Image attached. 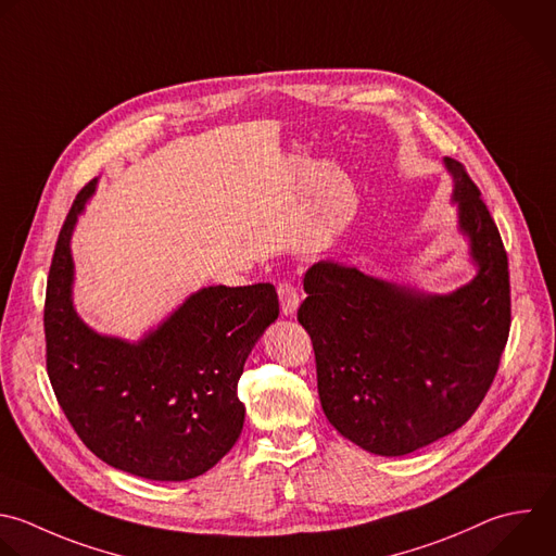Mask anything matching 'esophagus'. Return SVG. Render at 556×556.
<instances>
[{"mask_svg": "<svg viewBox=\"0 0 556 556\" xmlns=\"http://www.w3.org/2000/svg\"><path fill=\"white\" fill-rule=\"evenodd\" d=\"M277 292H279V301H281V314L283 316H292L299 309V303H301L296 288L286 281V283H281L277 288Z\"/></svg>", "mask_w": 556, "mask_h": 556, "instance_id": "obj_1", "label": "esophagus"}]
</instances>
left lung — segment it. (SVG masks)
Segmentation results:
<instances>
[{
	"label": "left lung",
	"instance_id": "1",
	"mask_svg": "<svg viewBox=\"0 0 556 556\" xmlns=\"http://www.w3.org/2000/svg\"><path fill=\"white\" fill-rule=\"evenodd\" d=\"M450 203L476 275L428 292L320 260L296 318L312 338L318 397L357 447L404 456L456 432L484 400L510 327L508 260L465 167L445 156Z\"/></svg>",
	"mask_w": 556,
	"mask_h": 556
}]
</instances>
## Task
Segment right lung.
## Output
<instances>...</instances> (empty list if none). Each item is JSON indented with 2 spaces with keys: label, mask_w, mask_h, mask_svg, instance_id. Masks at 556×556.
Listing matches in <instances>:
<instances>
[{
  "label": "right lung",
  "mask_w": 556,
  "mask_h": 556,
  "mask_svg": "<svg viewBox=\"0 0 556 556\" xmlns=\"http://www.w3.org/2000/svg\"><path fill=\"white\" fill-rule=\"evenodd\" d=\"M91 180L61 229L46 292L48 376L80 441L106 465L159 482L210 471L238 441V382L279 316L275 286H207L137 340L100 333L74 305L72 236Z\"/></svg>",
  "instance_id": "right-lung-1"
}]
</instances>
